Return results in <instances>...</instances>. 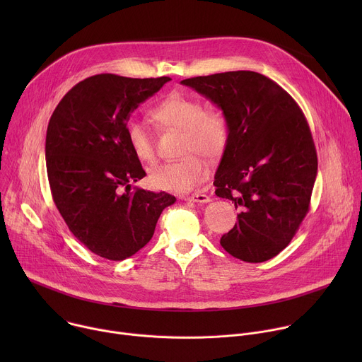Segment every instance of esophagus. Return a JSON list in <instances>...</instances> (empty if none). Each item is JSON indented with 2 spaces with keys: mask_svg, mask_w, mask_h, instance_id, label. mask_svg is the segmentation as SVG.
Wrapping results in <instances>:
<instances>
[{
  "mask_svg": "<svg viewBox=\"0 0 362 362\" xmlns=\"http://www.w3.org/2000/svg\"><path fill=\"white\" fill-rule=\"evenodd\" d=\"M183 200H189V202H199V203H208L211 202V197L208 194H203V193H196L192 196H182Z\"/></svg>",
  "mask_w": 362,
  "mask_h": 362,
  "instance_id": "obj_1",
  "label": "esophagus"
}]
</instances>
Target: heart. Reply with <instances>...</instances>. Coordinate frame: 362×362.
Returning <instances> with one entry per match:
<instances>
[{
	"label": "heart",
	"mask_w": 362,
	"mask_h": 362,
	"mask_svg": "<svg viewBox=\"0 0 362 362\" xmlns=\"http://www.w3.org/2000/svg\"><path fill=\"white\" fill-rule=\"evenodd\" d=\"M151 117L168 129L182 130L179 151L185 156L162 163L150 172V183L160 190L187 193L196 189L209 173V160H218L229 140V123L219 109H204L202 101L183 93H172L150 112ZM129 144L136 158L146 163L156 160L153 140L139 122L127 124Z\"/></svg>",
	"instance_id": "heart-1"
}]
</instances>
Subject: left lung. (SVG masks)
<instances>
[{
	"mask_svg": "<svg viewBox=\"0 0 362 362\" xmlns=\"http://www.w3.org/2000/svg\"><path fill=\"white\" fill-rule=\"evenodd\" d=\"M209 98L229 123L215 175L216 196L242 208L221 238L240 261L265 262L284 250L309 211L318 170L317 150L296 101L255 71H226L182 81Z\"/></svg>",
	"mask_w": 362,
	"mask_h": 362,
	"instance_id": "8db88e82",
	"label": "left lung"
}]
</instances>
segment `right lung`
<instances>
[{"mask_svg":"<svg viewBox=\"0 0 362 362\" xmlns=\"http://www.w3.org/2000/svg\"><path fill=\"white\" fill-rule=\"evenodd\" d=\"M168 81L91 76L62 98L47 127L45 165L57 209L87 249L110 261L140 250L176 202L166 192H130L146 172L129 144L127 122Z\"/></svg>","mask_w":362,"mask_h":362,"instance_id":"add662e5","label":"right lung"}]
</instances>
